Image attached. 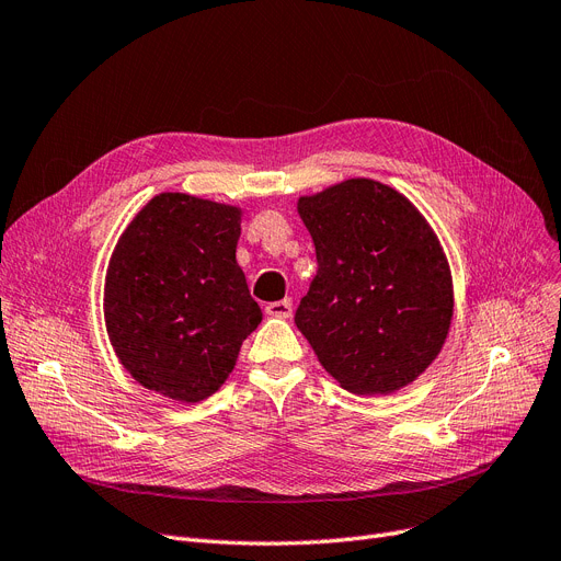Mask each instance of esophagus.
<instances>
[{"label": "esophagus", "instance_id": "obj_1", "mask_svg": "<svg viewBox=\"0 0 561 561\" xmlns=\"http://www.w3.org/2000/svg\"><path fill=\"white\" fill-rule=\"evenodd\" d=\"M266 314L270 317H276V319H287L291 314V301L289 299H283V301H274L264 308Z\"/></svg>", "mask_w": 561, "mask_h": 561}]
</instances>
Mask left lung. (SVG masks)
Wrapping results in <instances>:
<instances>
[{
	"label": "left lung",
	"mask_w": 561,
	"mask_h": 561,
	"mask_svg": "<svg viewBox=\"0 0 561 561\" xmlns=\"http://www.w3.org/2000/svg\"><path fill=\"white\" fill-rule=\"evenodd\" d=\"M317 276L295 322L329 375L356 394L413 383L440 354L455 314L445 251L392 186L352 178L297 201Z\"/></svg>",
	"instance_id": "left-lung-1"
}]
</instances>
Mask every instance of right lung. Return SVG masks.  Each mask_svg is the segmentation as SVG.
I'll return each instance as SVG.
<instances>
[{
	"instance_id": "obj_1",
	"label": "right lung",
	"mask_w": 561,
	"mask_h": 561,
	"mask_svg": "<svg viewBox=\"0 0 561 561\" xmlns=\"http://www.w3.org/2000/svg\"><path fill=\"white\" fill-rule=\"evenodd\" d=\"M242 207L164 192L127 224L104 276V324L121 365L182 404L215 394L262 322L237 264Z\"/></svg>"
}]
</instances>
